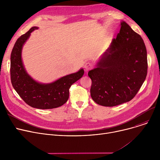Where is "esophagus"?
Returning <instances> with one entry per match:
<instances>
[{"label":"esophagus","instance_id":"obj_1","mask_svg":"<svg viewBox=\"0 0 160 160\" xmlns=\"http://www.w3.org/2000/svg\"><path fill=\"white\" fill-rule=\"evenodd\" d=\"M84 68H85L86 71H88L89 70H90L91 69L93 68V64H92L90 62H87L84 65Z\"/></svg>","mask_w":160,"mask_h":160}]
</instances>
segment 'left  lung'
Wrapping results in <instances>:
<instances>
[{"mask_svg":"<svg viewBox=\"0 0 160 160\" xmlns=\"http://www.w3.org/2000/svg\"><path fill=\"white\" fill-rule=\"evenodd\" d=\"M147 53L142 38L124 21L119 33L88 72L92 99L103 106H115L136 95L147 74Z\"/></svg>","mask_w":160,"mask_h":160,"instance_id":"left-lung-1","label":"left lung"}]
</instances>
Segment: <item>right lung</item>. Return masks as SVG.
Listing matches in <instances>:
<instances>
[{
    "mask_svg": "<svg viewBox=\"0 0 160 160\" xmlns=\"http://www.w3.org/2000/svg\"><path fill=\"white\" fill-rule=\"evenodd\" d=\"M37 27H32L15 42L11 54L10 76L12 84L21 98L32 108L52 109L64 104L69 98V88L82 77L84 71L68 74L50 83H40L33 80L25 71L21 59L22 48L30 33Z\"/></svg>",
    "mask_w": 160,
    "mask_h": 160,
    "instance_id": "right-lung-1",
    "label": "right lung"
}]
</instances>
